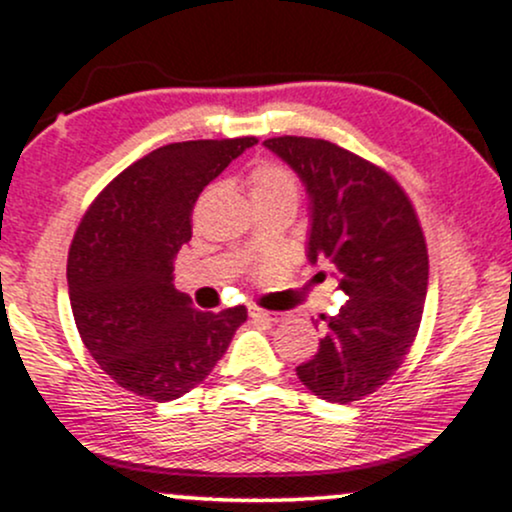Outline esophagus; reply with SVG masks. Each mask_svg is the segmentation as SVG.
Masks as SVG:
<instances>
[{
  "instance_id": "34e87169",
  "label": "esophagus",
  "mask_w": 512,
  "mask_h": 512,
  "mask_svg": "<svg viewBox=\"0 0 512 512\" xmlns=\"http://www.w3.org/2000/svg\"><path fill=\"white\" fill-rule=\"evenodd\" d=\"M250 318L252 320H277V313H269V311H262V308H255V306H250Z\"/></svg>"
}]
</instances>
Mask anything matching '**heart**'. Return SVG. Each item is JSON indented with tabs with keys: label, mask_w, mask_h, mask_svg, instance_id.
Masks as SVG:
<instances>
[{
	"label": "heart",
	"mask_w": 512,
	"mask_h": 512,
	"mask_svg": "<svg viewBox=\"0 0 512 512\" xmlns=\"http://www.w3.org/2000/svg\"><path fill=\"white\" fill-rule=\"evenodd\" d=\"M250 192L252 196H272V194H299L294 172L279 162H260L250 172Z\"/></svg>",
	"instance_id": "obj_1"
}]
</instances>
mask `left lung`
Listing matches in <instances>:
<instances>
[{
	"instance_id": "1",
	"label": "left lung",
	"mask_w": 512,
	"mask_h": 512,
	"mask_svg": "<svg viewBox=\"0 0 512 512\" xmlns=\"http://www.w3.org/2000/svg\"><path fill=\"white\" fill-rule=\"evenodd\" d=\"M306 187V257L335 267L347 301L323 316L318 352L296 367L330 403H352L396 374L411 350L428 294V247L413 204L381 167L320 138L265 140Z\"/></svg>"
}]
</instances>
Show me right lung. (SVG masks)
<instances>
[{"instance_id":"right-lung-1","label":"right lung","mask_w":512,"mask_h":512,"mask_svg":"<svg viewBox=\"0 0 512 512\" xmlns=\"http://www.w3.org/2000/svg\"><path fill=\"white\" fill-rule=\"evenodd\" d=\"M257 138L187 140L126 167L84 213L67 255V289L89 355L121 389L165 403L226 355L245 306L209 313L174 289V257L192 240L204 187Z\"/></svg>"}]
</instances>
